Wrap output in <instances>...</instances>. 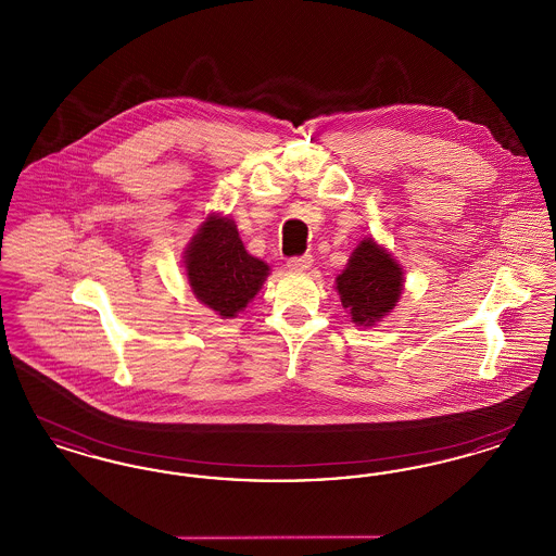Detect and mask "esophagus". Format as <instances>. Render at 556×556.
Wrapping results in <instances>:
<instances>
[{"label":"esophagus","mask_w":556,"mask_h":556,"mask_svg":"<svg viewBox=\"0 0 556 556\" xmlns=\"http://www.w3.org/2000/svg\"><path fill=\"white\" fill-rule=\"evenodd\" d=\"M313 256L311 254H304V256H295V258H290L288 261V266H290L291 270H308L311 266H313Z\"/></svg>","instance_id":"1"}]
</instances>
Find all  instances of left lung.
Instances as JSON below:
<instances>
[{
	"label": "left lung",
	"mask_w": 556,
	"mask_h": 556,
	"mask_svg": "<svg viewBox=\"0 0 556 556\" xmlns=\"http://www.w3.org/2000/svg\"><path fill=\"white\" fill-rule=\"evenodd\" d=\"M402 290V265L375 238L361 239L344 270L336 277V291L348 317L356 327L365 329L396 308Z\"/></svg>",
	"instance_id": "obj_1"
}]
</instances>
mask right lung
I'll return each instance as SVG.
<instances>
[{
    "label": "right lung",
    "instance_id": "right-lung-1",
    "mask_svg": "<svg viewBox=\"0 0 556 556\" xmlns=\"http://www.w3.org/2000/svg\"><path fill=\"white\" fill-rule=\"evenodd\" d=\"M193 295L220 318H236L263 290L270 266L248 254L231 216L211 212L184 252Z\"/></svg>",
    "mask_w": 556,
    "mask_h": 556
}]
</instances>
